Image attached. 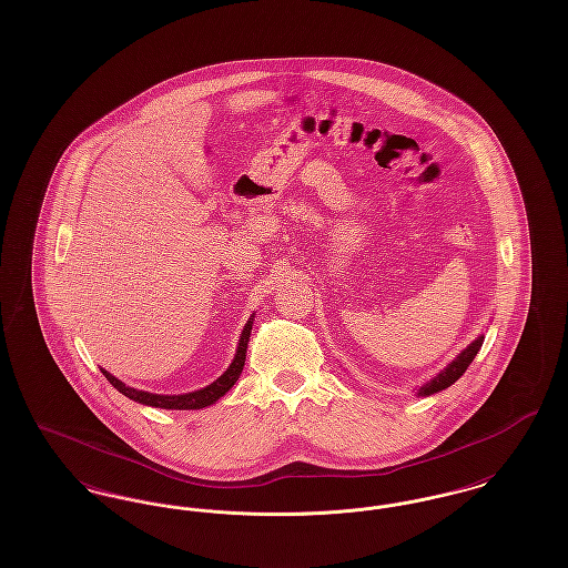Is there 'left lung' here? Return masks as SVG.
I'll use <instances>...</instances> for the list:
<instances>
[{
	"mask_svg": "<svg viewBox=\"0 0 568 568\" xmlns=\"http://www.w3.org/2000/svg\"><path fill=\"white\" fill-rule=\"evenodd\" d=\"M481 345H484V336H479L477 341H473L438 377H434L430 383H426L424 387H419V396H430V394H436V392L449 387L452 383H456V381L466 373V368L470 366V362L475 359V355L481 349Z\"/></svg>",
	"mask_w": 568,
	"mask_h": 568,
	"instance_id": "left-lung-1",
	"label": "left lung"
}]
</instances>
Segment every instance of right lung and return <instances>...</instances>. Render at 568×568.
Masks as SVG:
<instances>
[{"instance_id": "add662e5", "label": "right lung", "mask_w": 568, "mask_h": 568, "mask_svg": "<svg viewBox=\"0 0 568 568\" xmlns=\"http://www.w3.org/2000/svg\"><path fill=\"white\" fill-rule=\"evenodd\" d=\"M251 325L253 320L246 322L243 329V336H241V343H239V349L234 355V362L230 364V368L216 378L215 383L197 389V392H191V394H181V396H162V394H149V392H140L134 387H128L125 383H121L119 378L112 377L106 371L104 377L109 378L110 383L128 398H132L135 403L146 406H158V408H176V410H190V408H204V406L213 405L221 396H225V392L232 389V385L239 381L241 373H243L244 366V353H246V343H248V334H251Z\"/></svg>"}]
</instances>
